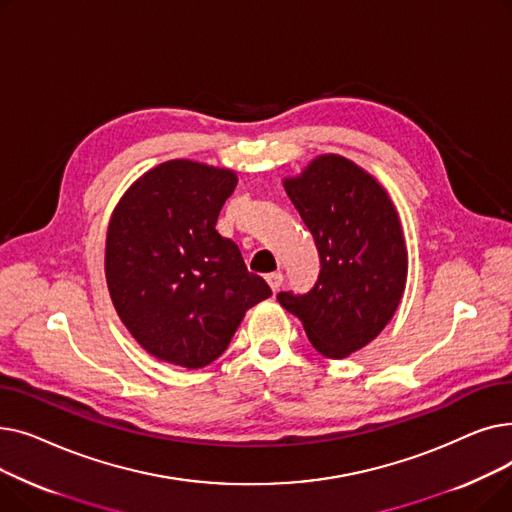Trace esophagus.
<instances>
[{"mask_svg": "<svg viewBox=\"0 0 512 512\" xmlns=\"http://www.w3.org/2000/svg\"><path fill=\"white\" fill-rule=\"evenodd\" d=\"M265 280H267V284H270V288H272L274 292H278V290H280V286H282L284 276H282L280 272H274V274H267V276H265Z\"/></svg>", "mask_w": 512, "mask_h": 512, "instance_id": "esophagus-1", "label": "esophagus"}]
</instances>
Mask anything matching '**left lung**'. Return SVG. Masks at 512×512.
Instances as JSON below:
<instances>
[{"label": "left lung", "mask_w": 512, "mask_h": 512, "mask_svg": "<svg viewBox=\"0 0 512 512\" xmlns=\"http://www.w3.org/2000/svg\"><path fill=\"white\" fill-rule=\"evenodd\" d=\"M284 188L315 238L319 280L307 294L280 292L315 351L344 359L388 326L407 286L409 255L386 188L355 161L317 155Z\"/></svg>", "instance_id": "8db88e82"}]
</instances>
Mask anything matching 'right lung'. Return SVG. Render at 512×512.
Instances as JSON below:
<instances>
[{
	"label": "right lung",
	"mask_w": 512,
	"mask_h": 512,
	"mask_svg": "<svg viewBox=\"0 0 512 512\" xmlns=\"http://www.w3.org/2000/svg\"><path fill=\"white\" fill-rule=\"evenodd\" d=\"M236 182L234 170L170 159L134 180L112 211L107 290L126 330L159 361L209 365L245 313L272 297L215 230Z\"/></svg>",
	"instance_id": "right-lung-1"
}]
</instances>
